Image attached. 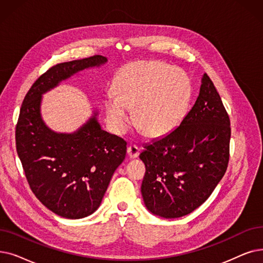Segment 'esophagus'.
<instances>
[{
	"label": "esophagus",
	"instance_id": "1",
	"mask_svg": "<svg viewBox=\"0 0 263 263\" xmlns=\"http://www.w3.org/2000/svg\"><path fill=\"white\" fill-rule=\"evenodd\" d=\"M128 156L131 158V159H134V158H138L139 155H140V148L138 146L135 145H131L128 147Z\"/></svg>",
	"mask_w": 263,
	"mask_h": 263
}]
</instances>
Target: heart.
<instances>
[{"instance_id": "obj_1", "label": "heart", "mask_w": 263, "mask_h": 263, "mask_svg": "<svg viewBox=\"0 0 263 263\" xmlns=\"http://www.w3.org/2000/svg\"><path fill=\"white\" fill-rule=\"evenodd\" d=\"M115 92L105 97V110L111 128L122 133L132 121L141 131L159 136L173 131L189 109L192 84L188 74L161 61H139L121 68Z\"/></svg>"}]
</instances>
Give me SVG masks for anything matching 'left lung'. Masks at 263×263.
I'll use <instances>...</instances> for the list:
<instances>
[{
    "label": "left lung",
    "mask_w": 263,
    "mask_h": 263,
    "mask_svg": "<svg viewBox=\"0 0 263 263\" xmlns=\"http://www.w3.org/2000/svg\"><path fill=\"white\" fill-rule=\"evenodd\" d=\"M229 115L209 75L202 77L195 105L178 127L144 146L142 196L148 211L178 218L209 199L230 157Z\"/></svg>",
    "instance_id": "1"
}]
</instances>
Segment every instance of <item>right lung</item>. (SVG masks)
I'll list each match as a JSON object with an SVG mask.
<instances>
[{"label":"right lung","instance_id":"obj_1","mask_svg":"<svg viewBox=\"0 0 263 263\" xmlns=\"http://www.w3.org/2000/svg\"><path fill=\"white\" fill-rule=\"evenodd\" d=\"M105 62L97 54L51 66L32 85L20 108L16 148L29 186L45 206L64 218H84L98 210L125 158L127 142L102 130L97 111L74 133L50 130L41 116L42 95Z\"/></svg>","mask_w":263,"mask_h":263}]
</instances>
